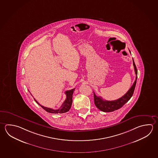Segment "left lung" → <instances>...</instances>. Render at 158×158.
Listing matches in <instances>:
<instances>
[{
	"mask_svg": "<svg viewBox=\"0 0 158 158\" xmlns=\"http://www.w3.org/2000/svg\"><path fill=\"white\" fill-rule=\"evenodd\" d=\"M130 52V51L129 50ZM133 60V65L134 67V70H135V74H136V79H135L134 83H133L132 86L130 87L129 91L126 92L123 96L121 98H119L118 100L114 101H107L104 100L101 97H98L94 94V102L95 105L98 107V109L103 111V112H109L114 111L115 110L120 109L125 103L129 100L132 97V95L134 94V91L135 89L136 80L138 78V70L136 69V67L135 65V62L134 61V59L132 58Z\"/></svg>",
	"mask_w": 158,
	"mask_h": 158,
	"instance_id": "left-lung-1",
	"label": "left lung"
}]
</instances>
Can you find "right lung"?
<instances>
[{"label":"right lung","mask_w":158,"mask_h":158,"mask_svg":"<svg viewBox=\"0 0 158 158\" xmlns=\"http://www.w3.org/2000/svg\"><path fill=\"white\" fill-rule=\"evenodd\" d=\"M75 89H73L66 91L65 94L66 95V99L63 102V104L62 105V106H60V107L59 109L53 110L52 109L46 107H44V106H42L41 105L38 103L37 101L35 100V98H34V99H35V101L38 105H40L43 108V109L46 110L47 112H49V113H52V114L65 113V112L69 111V109H71V107L72 103V96H73V94Z\"/></svg>","instance_id":"add662e5"}]
</instances>
